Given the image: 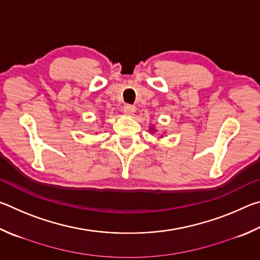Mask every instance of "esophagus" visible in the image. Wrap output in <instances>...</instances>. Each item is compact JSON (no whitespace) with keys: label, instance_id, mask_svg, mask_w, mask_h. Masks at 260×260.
Wrapping results in <instances>:
<instances>
[{"label":"esophagus","instance_id":"1","mask_svg":"<svg viewBox=\"0 0 260 260\" xmlns=\"http://www.w3.org/2000/svg\"><path fill=\"white\" fill-rule=\"evenodd\" d=\"M124 112L127 114V116H132L135 112V107L132 104H126L124 107Z\"/></svg>","mask_w":260,"mask_h":260}]
</instances>
